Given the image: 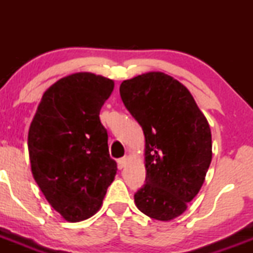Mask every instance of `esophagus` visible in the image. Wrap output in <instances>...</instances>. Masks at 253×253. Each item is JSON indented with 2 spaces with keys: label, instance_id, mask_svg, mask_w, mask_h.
<instances>
[{
  "label": "esophagus",
  "instance_id": "34e87169",
  "mask_svg": "<svg viewBox=\"0 0 253 253\" xmlns=\"http://www.w3.org/2000/svg\"><path fill=\"white\" fill-rule=\"evenodd\" d=\"M118 163H119V168H120V169H123V168L126 167L127 163H128V157H123V158L119 159Z\"/></svg>",
  "mask_w": 253,
  "mask_h": 253
}]
</instances>
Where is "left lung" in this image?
<instances>
[{
    "instance_id": "1",
    "label": "left lung",
    "mask_w": 253,
    "mask_h": 253,
    "mask_svg": "<svg viewBox=\"0 0 253 253\" xmlns=\"http://www.w3.org/2000/svg\"><path fill=\"white\" fill-rule=\"evenodd\" d=\"M120 96L145 135V184L138 210L170 221L197 195L211 162V133L190 91L163 72L124 81Z\"/></svg>"
}]
</instances>
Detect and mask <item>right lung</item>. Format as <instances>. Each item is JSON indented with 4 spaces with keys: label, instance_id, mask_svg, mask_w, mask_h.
<instances>
[{
    "label": "right lung",
    "instance_id": "right-lung-1",
    "mask_svg": "<svg viewBox=\"0 0 253 253\" xmlns=\"http://www.w3.org/2000/svg\"><path fill=\"white\" fill-rule=\"evenodd\" d=\"M114 82L90 72L60 78L43 92L28 130L31 169L48 203L66 221L100 210L117 175L100 110Z\"/></svg>",
    "mask_w": 253,
    "mask_h": 253
}]
</instances>
